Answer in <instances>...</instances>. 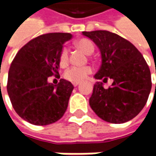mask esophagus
<instances>
[{
	"label": "esophagus",
	"mask_w": 156,
	"mask_h": 156,
	"mask_svg": "<svg viewBox=\"0 0 156 156\" xmlns=\"http://www.w3.org/2000/svg\"><path fill=\"white\" fill-rule=\"evenodd\" d=\"M79 84H80V82H73V85H74V87H77Z\"/></svg>",
	"instance_id": "esophagus-1"
}]
</instances>
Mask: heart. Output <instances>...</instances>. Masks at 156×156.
<instances>
[{"instance_id":"b5f03b06","label":"heart","mask_w":156,"mask_h":156,"mask_svg":"<svg viewBox=\"0 0 156 156\" xmlns=\"http://www.w3.org/2000/svg\"><path fill=\"white\" fill-rule=\"evenodd\" d=\"M75 46L87 55H90L94 52V47L91 41L87 39H81L75 42ZM69 61V51L66 48H63L60 54V64L65 66ZM93 72V69L90 66L85 67H71L66 70L64 76L67 80L73 82H79L84 81Z\"/></svg>"}]
</instances>
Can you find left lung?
Instances as JSON below:
<instances>
[{
    "mask_svg": "<svg viewBox=\"0 0 156 156\" xmlns=\"http://www.w3.org/2000/svg\"><path fill=\"white\" fill-rule=\"evenodd\" d=\"M99 48L101 65L94 75L103 82L110 78L108 89L102 82L94 85L89 105L94 112L110 123H124L135 117L147 102L151 90V74L145 59L128 40L106 30L82 32ZM156 73V70H155Z\"/></svg>",
    "mask_w": 156,
    "mask_h": 156,
    "instance_id": "left-lung-1",
    "label": "left lung"
}]
</instances>
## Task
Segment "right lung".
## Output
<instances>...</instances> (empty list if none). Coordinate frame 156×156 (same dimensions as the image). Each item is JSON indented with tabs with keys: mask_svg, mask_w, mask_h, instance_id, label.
Wrapping results in <instances>:
<instances>
[{
	"mask_svg": "<svg viewBox=\"0 0 156 156\" xmlns=\"http://www.w3.org/2000/svg\"><path fill=\"white\" fill-rule=\"evenodd\" d=\"M71 38L69 33L41 34L23 46L11 63L8 94L15 112L27 122L52 124L67 110L74 86L64 79L54 85L48 78H60V54L63 44Z\"/></svg>",
	"mask_w": 156,
	"mask_h": 156,
	"instance_id": "1",
	"label": "right lung"
}]
</instances>
